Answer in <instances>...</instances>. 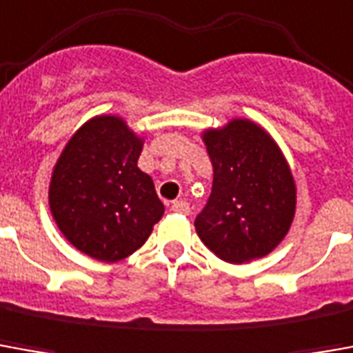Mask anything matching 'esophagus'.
I'll return each mask as SVG.
<instances>
[{
	"label": "esophagus",
	"instance_id": "1",
	"mask_svg": "<svg viewBox=\"0 0 353 353\" xmlns=\"http://www.w3.org/2000/svg\"><path fill=\"white\" fill-rule=\"evenodd\" d=\"M170 208H172V212H177V214H189V204L185 201H174Z\"/></svg>",
	"mask_w": 353,
	"mask_h": 353
}]
</instances>
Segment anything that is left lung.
I'll list each match as a JSON object with an SVG mask.
<instances>
[{
  "label": "left lung",
  "mask_w": 353,
  "mask_h": 353,
  "mask_svg": "<svg viewBox=\"0 0 353 353\" xmlns=\"http://www.w3.org/2000/svg\"><path fill=\"white\" fill-rule=\"evenodd\" d=\"M214 170L210 201L194 219L201 241L229 263L273 252L296 214V181L271 134L250 118L202 130Z\"/></svg>",
  "instance_id": "obj_1"
}]
</instances>
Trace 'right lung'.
<instances>
[{
    "instance_id": "add662e5",
    "label": "right lung",
    "mask_w": 353,
    "mask_h": 353,
    "mask_svg": "<svg viewBox=\"0 0 353 353\" xmlns=\"http://www.w3.org/2000/svg\"><path fill=\"white\" fill-rule=\"evenodd\" d=\"M145 134L118 114L82 124L57 159L49 210L66 241L99 262L134 254L164 216L149 174L137 166Z\"/></svg>"
}]
</instances>
